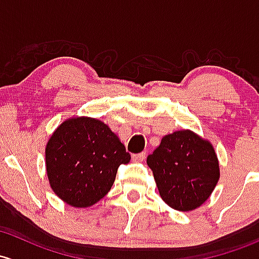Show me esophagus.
Returning <instances> with one entry per match:
<instances>
[{"label": "esophagus", "mask_w": 259, "mask_h": 259, "mask_svg": "<svg viewBox=\"0 0 259 259\" xmlns=\"http://www.w3.org/2000/svg\"><path fill=\"white\" fill-rule=\"evenodd\" d=\"M145 157H146L145 152H140V154L133 155V161H134V162H143L144 160H145Z\"/></svg>", "instance_id": "esophagus-1"}]
</instances>
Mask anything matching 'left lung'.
I'll list each match as a JSON object with an SVG mask.
<instances>
[{"mask_svg": "<svg viewBox=\"0 0 259 259\" xmlns=\"http://www.w3.org/2000/svg\"><path fill=\"white\" fill-rule=\"evenodd\" d=\"M166 205L189 212L211 196L220 180V164L213 145L191 130L165 135L146 159Z\"/></svg>", "mask_w": 259, "mask_h": 259, "instance_id": "left-lung-1", "label": "left lung"}]
</instances>
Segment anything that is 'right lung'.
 <instances>
[{
  "instance_id": "obj_1",
  "label": "right lung",
  "mask_w": 259,
  "mask_h": 259,
  "mask_svg": "<svg viewBox=\"0 0 259 259\" xmlns=\"http://www.w3.org/2000/svg\"><path fill=\"white\" fill-rule=\"evenodd\" d=\"M130 161L124 144L99 119L73 116L46 145V170L53 192L75 208L91 207L108 194L121 164Z\"/></svg>"
}]
</instances>
